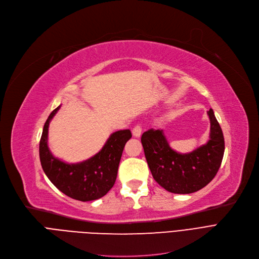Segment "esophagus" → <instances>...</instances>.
Segmentation results:
<instances>
[{
	"label": "esophagus",
	"mask_w": 259,
	"mask_h": 259,
	"mask_svg": "<svg viewBox=\"0 0 259 259\" xmlns=\"http://www.w3.org/2000/svg\"><path fill=\"white\" fill-rule=\"evenodd\" d=\"M132 134H133L134 138H141V135H142V127L140 125L135 126L133 128V130H132Z\"/></svg>",
	"instance_id": "obj_1"
}]
</instances>
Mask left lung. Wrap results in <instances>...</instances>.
<instances>
[{
    "label": "left lung",
    "mask_w": 259,
    "mask_h": 259,
    "mask_svg": "<svg viewBox=\"0 0 259 259\" xmlns=\"http://www.w3.org/2000/svg\"><path fill=\"white\" fill-rule=\"evenodd\" d=\"M210 135L206 144L193 151L180 153L169 145L164 130L150 129L142 135L145 156L153 179L167 191L189 194L206 187L219 171L225 140L214 111H207Z\"/></svg>",
    "instance_id": "left-lung-1"
}]
</instances>
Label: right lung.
<instances>
[{"instance_id": "add662e5", "label": "right lung", "mask_w": 259, "mask_h": 259, "mask_svg": "<svg viewBox=\"0 0 259 259\" xmlns=\"http://www.w3.org/2000/svg\"><path fill=\"white\" fill-rule=\"evenodd\" d=\"M61 105L48 116L39 142L40 165L49 181L61 192L73 199L90 201L108 193L116 180L118 165L126 143L131 139L129 129L110 134L101 150L90 158L69 164L54 156L48 147V129Z\"/></svg>"}]
</instances>
